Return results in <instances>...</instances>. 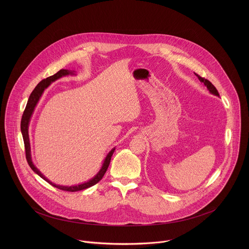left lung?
<instances>
[{
    "label": "left lung",
    "mask_w": 249,
    "mask_h": 249,
    "mask_svg": "<svg viewBox=\"0 0 249 249\" xmlns=\"http://www.w3.org/2000/svg\"><path fill=\"white\" fill-rule=\"evenodd\" d=\"M197 77H198V79L201 81V82H203L204 83V85L207 87V89L209 90V92L211 93V94H213L214 96H217V97H219V94H218V92H217V90L215 89V87L213 86V84L208 80V79H205L204 77H201L200 75H198V74H196V73H195Z\"/></svg>",
    "instance_id": "left-lung-1"
}]
</instances>
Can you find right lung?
Returning <instances> with one entry per match:
<instances>
[{
	"instance_id": "right-lung-1",
	"label": "right lung",
	"mask_w": 249,
	"mask_h": 249,
	"mask_svg": "<svg viewBox=\"0 0 249 249\" xmlns=\"http://www.w3.org/2000/svg\"><path fill=\"white\" fill-rule=\"evenodd\" d=\"M68 74H73V71H69V70H65V69H62L60 71H57L56 73H54L53 75H51L43 80H41L36 88L35 90L32 92L30 98H29V101H28V104H27V107L25 108V111L23 113V116H22V120H21V132H22V135H23V139H24V143H25V149H26V158H27V161L30 165V167L32 168V170L37 174L39 177L41 178H43L44 180H46L49 184H51L52 186L59 189V190H62V191H67V192H77V191H81V190H84V189H87V188H90L94 185H96L102 178H104L105 174L107 173V169H108V166L110 164V160H111V157L114 153V150H115V147L112 148L109 153L107 154L105 161H104V164H103V167L102 169L100 170V172L92 178L91 180L87 181V182H84L82 184H79V185H75V186H61V185H56L54 183H53L52 181H50L48 178H45L41 173L40 171L36 168V166L34 165L33 163V160H32V155H31V143H30V137H29V124H30V121H31V118H32V115L35 111V108H36V105L39 101V99L41 98L44 90L53 81H55L56 79L62 77V76H65V75H68Z\"/></svg>"
}]
</instances>
